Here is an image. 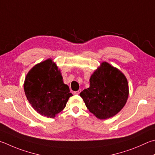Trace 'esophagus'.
I'll use <instances>...</instances> for the list:
<instances>
[{
  "label": "esophagus",
  "mask_w": 155,
  "mask_h": 155,
  "mask_svg": "<svg viewBox=\"0 0 155 155\" xmlns=\"http://www.w3.org/2000/svg\"><path fill=\"white\" fill-rule=\"evenodd\" d=\"M81 89H79L78 90V91H74V94H76V95H78L81 93Z\"/></svg>",
  "instance_id": "34e87169"
}]
</instances>
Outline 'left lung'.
Wrapping results in <instances>:
<instances>
[{
	"label": "left lung",
	"mask_w": 155,
	"mask_h": 155,
	"mask_svg": "<svg viewBox=\"0 0 155 155\" xmlns=\"http://www.w3.org/2000/svg\"><path fill=\"white\" fill-rule=\"evenodd\" d=\"M89 87L80 93L87 109L99 119H106L120 111L127 101L129 85L125 74L102 61L89 79Z\"/></svg>",
	"instance_id": "1"
}]
</instances>
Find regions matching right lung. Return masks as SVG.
Segmentation results:
<instances>
[{
  "instance_id": "1",
  "label": "right lung",
  "mask_w": 155,
  "mask_h": 155,
  "mask_svg": "<svg viewBox=\"0 0 155 155\" xmlns=\"http://www.w3.org/2000/svg\"><path fill=\"white\" fill-rule=\"evenodd\" d=\"M24 89L32 108L47 118L55 117L72 96L69 87L64 83L60 70L50 58L36 64L29 70L25 78Z\"/></svg>"
}]
</instances>
